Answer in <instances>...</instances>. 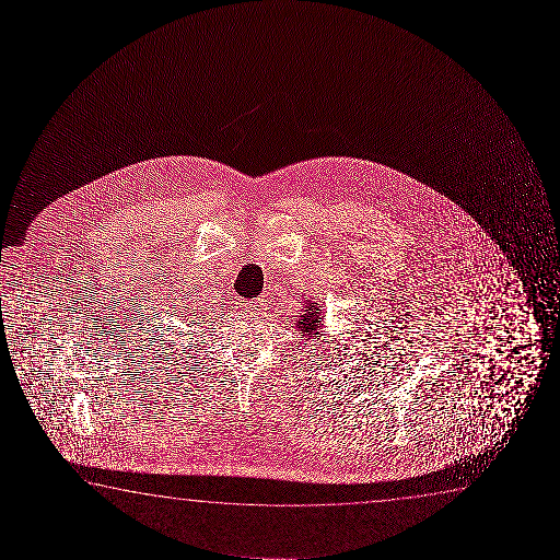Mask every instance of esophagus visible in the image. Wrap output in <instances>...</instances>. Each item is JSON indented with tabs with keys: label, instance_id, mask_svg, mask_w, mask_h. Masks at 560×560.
<instances>
[{
	"label": "esophagus",
	"instance_id": "1",
	"mask_svg": "<svg viewBox=\"0 0 560 560\" xmlns=\"http://www.w3.org/2000/svg\"><path fill=\"white\" fill-rule=\"evenodd\" d=\"M245 310L246 312H248V314L261 315L264 314V312H266V300H250V302H246Z\"/></svg>",
	"mask_w": 560,
	"mask_h": 560
}]
</instances>
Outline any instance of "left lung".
<instances>
[{
	"label": "left lung",
	"instance_id": "8db88e82",
	"mask_svg": "<svg viewBox=\"0 0 560 560\" xmlns=\"http://www.w3.org/2000/svg\"><path fill=\"white\" fill-rule=\"evenodd\" d=\"M323 317H325V315H323L322 306H319L317 302L307 300L306 310H304V314L300 315V319L296 322V329L302 332L300 338L319 335V327H323Z\"/></svg>",
	"mask_w": 560,
	"mask_h": 560
}]
</instances>
